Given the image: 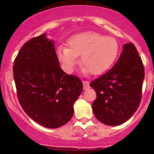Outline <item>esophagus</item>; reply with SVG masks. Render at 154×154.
Masks as SVG:
<instances>
[{
	"label": "esophagus",
	"instance_id": "1",
	"mask_svg": "<svg viewBox=\"0 0 154 154\" xmlns=\"http://www.w3.org/2000/svg\"><path fill=\"white\" fill-rule=\"evenodd\" d=\"M83 88L84 89H87L89 88V83L86 80H83Z\"/></svg>",
	"mask_w": 154,
	"mask_h": 154
}]
</instances>
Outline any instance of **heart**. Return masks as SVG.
I'll return each instance as SVG.
<instances>
[{"instance_id": "1", "label": "heart", "mask_w": 154, "mask_h": 154, "mask_svg": "<svg viewBox=\"0 0 154 154\" xmlns=\"http://www.w3.org/2000/svg\"><path fill=\"white\" fill-rule=\"evenodd\" d=\"M68 46H60L57 57L68 71H72L81 55L83 71L100 74L112 66L117 58L119 45L112 36L88 31L76 34L68 39Z\"/></svg>"}]
</instances>
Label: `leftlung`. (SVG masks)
<instances>
[{"label": "left lung", "instance_id": "8db88e82", "mask_svg": "<svg viewBox=\"0 0 154 154\" xmlns=\"http://www.w3.org/2000/svg\"><path fill=\"white\" fill-rule=\"evenodd\" d=\"M144 68L134 45L126 43L117 63L90 86L96 92L92 109L103 124L117 126L132 117L142 100Z\"/></svg>", "mask_w": 154, "mask_h": 154}]
</instances>
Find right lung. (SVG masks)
Returning <instances> with one entry per match:
<instances>
[{"mask_svg":"<svg viewBox=\"0 0 154 154\" xmlns=\"http://www.w3.org/2000/svg\"><path fill=\"white\" fill-rule=\"evenodd\" d=\"M18 101L29 118L48 128L68 123L83 91L80 79L60 67L54 43L42 34L27 42L14 60Z\"/></svg>","mask_w":154,"mask_h":154,"instance_id":"add662e5","label":"right lung"}]
</instances>
